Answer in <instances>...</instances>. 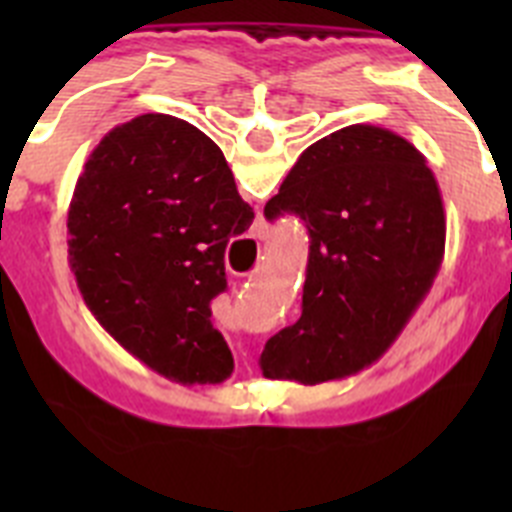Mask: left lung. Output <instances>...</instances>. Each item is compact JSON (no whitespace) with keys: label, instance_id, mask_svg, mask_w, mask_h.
<instances>
[{"label":"left lung","instance_id":"8db88e82","mask_svg":"<svg viewBox=\"0 0 512 512\" xmlns=\"http://www.w3.org/2000/svg\"><path fill=\"white\" fill-rule=\"evenodd\" d=\"M310 235L302 315L271 336L264 377L320 384L377 361L431 292L446 212L425 156L402 135L348 125L305 148L264 207Z\"/></svg>","mask_w":512,"mask_h":512}]
</instances>
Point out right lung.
<instances>
[{"instance_id":"1","label":"right lung","mask_w":512,"mask_h":512,"mask_svg":"<svg viewBox=\"0 0 512 512\" xmlns=\"http://www.w3.org/2000/svg\"><path fill=\"white\" fill-rule=\"evenodd\" d=\"M253 223L215 140L140 115L89 153L69 207V266L107 333L179 384H220L233 354L212 325L225 248Z\"/></svg>"}]
</instances>
